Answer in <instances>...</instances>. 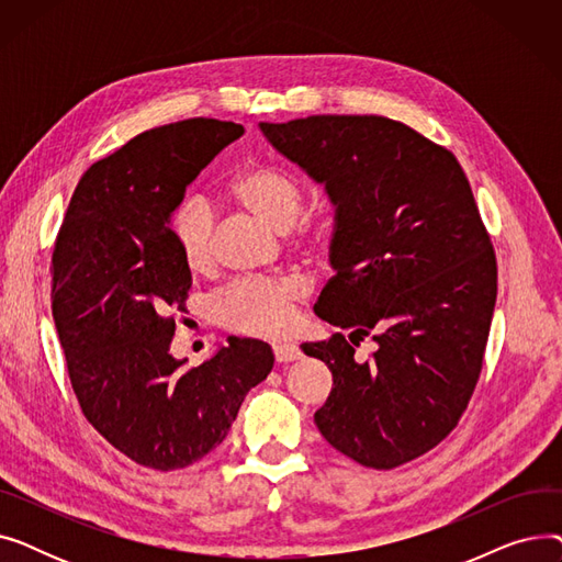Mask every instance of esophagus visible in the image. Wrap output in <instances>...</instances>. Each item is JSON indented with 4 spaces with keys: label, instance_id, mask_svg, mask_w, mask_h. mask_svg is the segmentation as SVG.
<instances>
[{
    "label": "esophagus",
    "instance_id": "1",
    "mask_svg": "<svg viewBox=\"0 0 562 562\" xmlns=\"http://www.w3.org/2000/svg\"><path fill=\"white\" fill-rule=\"evenodd\" d=\"M273 352H276V360L278 362H293V360H301V348L293 344V341H280L273 346Z\"/></svg>",
    "mask_w": 562,
    "mask_h": 562
}]
</instances>
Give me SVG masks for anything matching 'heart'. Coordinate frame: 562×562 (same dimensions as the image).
<instances>
[{"label":"heart","mask_w":562,"mask_h":562,"mask_svg":"<svg viewBox=\"0 0 562 562\" xmlns=\"http://www.w3.org/2000/svg\"><path fill=\"white\" fill-rule=\"evenodd\" d=\"M232 198L257 218L286 232L303 212L305 193L291 175L273 166H252L241 170L229 184ZM172 241L191 273H206L214 263V218L198 200L182 204L170 221ZM303 241L316 246L321 232L312 225L299 229ZM305 296V284L284 280H252L232 284L216 303V312L227 328L273 337L289 328L293 307Z\"/></svg>","instance_id":"heart-1"}]
</instances>
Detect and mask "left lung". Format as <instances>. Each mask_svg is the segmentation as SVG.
<instances>
[{
	"mask_svg": "<svg viewBox=\"0 0 562 562\" xmlns=\"http://www.w3.org/2000/svg\"><path fill=\"white\" fill-rule=\"evenodd\" d=\"M259 130L335 206V276L314 312L350 335L301 346L335 382L316 428L364 467L415 460L464 412L496 303V259L467 175L447 147L382 115ZM367 334L379 348L358 363Z\"/></svg>",
	"mask_w": 562,
	"mask_h": 562,
	"instance_id": "1",
	"label": "left lung"
}]
</instances>
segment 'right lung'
Wrapping results in <instances>:
<instances>
[{
	"label": "right lung",
	"instance_id": "right-lung-1",
	"mask_svg": "<svg viewBox=\"0 0 562 562\" xmlns=\"http://www.w3.org/2000/svg\"><path fill=\"white\" fill-rule=\"evenodd\" d=\"M236 123L191 117L143 132L79 180L52 255V316L83 417L130 460L182 469L227 437L273 350L227 337L187 367L170 352L191 271L170 218Z\"/></svg>",
	"mask_w": 562,
	"mask_h": 562
}]
</instances>
